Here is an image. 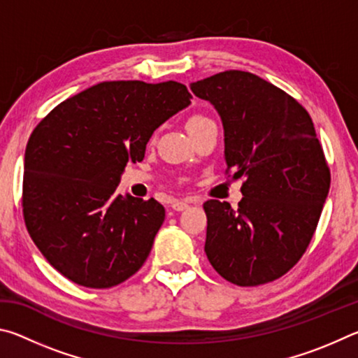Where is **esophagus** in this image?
<instances>
[{"instance_id":"1","label":"esophagus","mask_w":358,"mask_h":358,"mask_svg":"<svg viewBox=\"0 0 358 358\" xmlns=\"http://www.w3.org/2000/svg\"><path fill=\"white\" fill-rule=\"evenodd\" d=\"M187 207H189V202H186V201H173L172 202V208L175 211H183Z\"/></svg>"}]
</instances>
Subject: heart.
Here are the masks:
<instances>
[{
	"mask_svg": "<svg viewBox=\"0 0 358 358\" xmlns=\"http://www.w3.org/2000/svg\"><path fill=\"white\" fill-rule=\"evenodd\" d=\"M208 121H211V120L205 117V115H192V117H189V120H187L186 128H187V131H189L192 128H197V126H201L203 123H208Z\"/></svg>",
	"mask_w": 358,
	"mask_h": 358,
	"instance_id": "b5f03b06",
	"label": "heart"
}]
</instances>
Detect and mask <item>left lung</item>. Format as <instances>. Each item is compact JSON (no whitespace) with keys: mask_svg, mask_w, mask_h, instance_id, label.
I'll return each instance as SVG.
<instances>
[{"mask_svg":"<svg viewBox=\"0 0 358 358\" xmlns=\"http://www.w3.org/2000/svg\"><path fill=\"white\" fill-rule=\"evenodd\" d=\"M224 126L226 173L243 178L234 210L211 199L205 252L224 280L251 287L286 275L305 254L330 189V169L306 108L251 72L191 83Z\"/></svg>","mask_w":358,"mask_h":358,"instance_id":"obj_1","label":"left lung"}]
</instances>
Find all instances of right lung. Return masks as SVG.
Here are the masks:
<instances>
[{"instance_id": "obj_1", "label": "right lung", "mask_w": 358, "mask_h": 358, "mask_svg": "<svg viewBox=\"0 0 358 358\" xmlns=\"http://www.w3.org/2000/svg\"><path fill=\"white\" fill-rule=\"evenodd\" d=\"M191 98L173 80L102 82L63 101L31 132L23 220L42 256L72 282L113 287L147 260L166 210L155 199L123 197L117 186Z\"/></svg>"}]
</instances>
